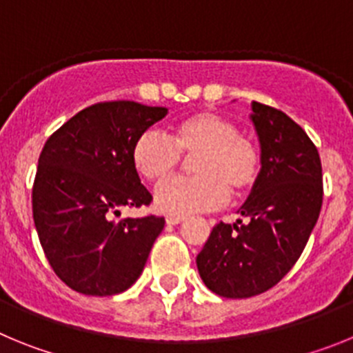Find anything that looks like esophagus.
<instances>
[{
	"label": "esophagus",
	"instance_id": "obj_1",
	"mask_svg": "<svg viewBox=\"0 0 353 353\" xmlns=\"http://www.w3.org/2000/svg\"><path fill=\"white\" fill-rule=\"evenodd\" d=\"M183 219H185L183 215H168V217H166V223H168V224H173V226H174V224H180V223H182Z\"/></svg>",
	"mask_w": 353,
	"mask_h": 353
}]
</instances>
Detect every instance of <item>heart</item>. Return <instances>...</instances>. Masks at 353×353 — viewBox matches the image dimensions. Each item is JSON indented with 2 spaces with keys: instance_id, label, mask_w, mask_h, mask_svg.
I'll return each instance as SVG.
<instances>
[{
  "instance_id": "heart-1",
  "label": "heart",
  "mask_w": 353,
  "mask_h": 353,
  "mask_svg": "<svg viewBox=\"0 0 353 353\" xmlns=\"http://www.w3.org/2000/svg\"><path fill=\"white\" fill-rule=\"evenodd\" d=\"M192 159L194 176L171 179L155 189V207L170 215L217 208L228 192L242 196L260 174V150L223 114L201 111L171 127L170 139L155 130L139 134L132 145V164L143 179L161 182L176 171L182 157Z\"/></svg>"
}]
</instances>
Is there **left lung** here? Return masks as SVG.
<instances>
[{"mask_svg":"<svg viewBox=\"0 0 353 353\" xmlns=\"http://www.w3.org/2000/svg\"><path fill=\"white\" fill-rule=\"evenodd\" d=\"M260 174L240 207L248 223H219L196 258L208 290L248 299L272 288L304 251L320 215L322 162L316 146L283 111L252 102Z\"/></svg>","mask_w":353,"mask_h":353,"instance_id":"1","label":"left lung"}]
</instances>
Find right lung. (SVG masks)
Returning a JSON list of instances; mask_svg holds the SVG:
<instances>
[{"label":"right lung","mask_w":353,"mask_h":353,"mask_svg":"<svg viewBox=\"0 0 353 353\" xmlns=\"http://www.w3.org/2000/svg\"><path fill=\"white\" fill-rule=\"evenodd\" d=\"M168 114L132 101L83 109L46 141L33 183V221L56 276L84 295L125 292L141 276L164 217L113 221L152 194L132 164L139 134Z\"/></svg>","instance_id":"obj_1"}]
</instances>
